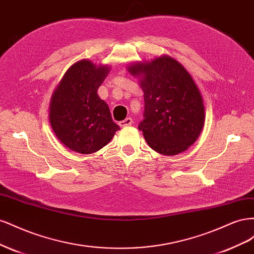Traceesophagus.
<instances>
[{
	"label": "esophagus",
	"instance_id": "obj_1",
	"mask_svg": "<svg viewBox=\"0 0 254 254\" xmlns=\"http://www.w3.org/2000/svg\"><path fill=\"white\" fill-rule=\"evenodd\" d=\"M120 126L121 127H128V126H131L132 125V119L131 118H127L124 121H121L120 123Z\"/></svg>",
	"mask_w": 254,
	"mask_h": 254
}]
</instances>
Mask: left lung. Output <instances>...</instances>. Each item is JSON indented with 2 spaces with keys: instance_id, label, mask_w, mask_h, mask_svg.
<instances>
[{
  "instance_id": "1",
  "label": "left lung",
  "mask_w": 254,
  "mask_h": 254,
  "mask_svg": "<svg viewBox=\"0 0 254 254\" xmlns=\"http://www.w3.org/2000/svg\"><path fill=\"white\" fill-rule=\"evenodd\" d=\"M144 92L146 142L161 155L175 156L198 139L204 125L203 99L190 73L170 56L130 64Z\"/></svg>"
}]
</instances>
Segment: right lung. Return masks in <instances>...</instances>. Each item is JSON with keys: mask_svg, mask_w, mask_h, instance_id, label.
<instances>
[{"mask_svg": "<svg viewBox=\"0 0 254 254\" xmlns=\"http://www.w3.org/2000/svg\"><path fill=\"white\" fill-rule=\"evenodd\" d=\"M109 72L108 65H95L82 59L68 68L54 91L51 126L59 141L73 151L83 155L95 152L120 130L108 105L97 94Z\"/></svg>", "mask_w": 254, "mask_h": 254, "instance_id": "obj_1", "label": "right lung"}]
</instances>
